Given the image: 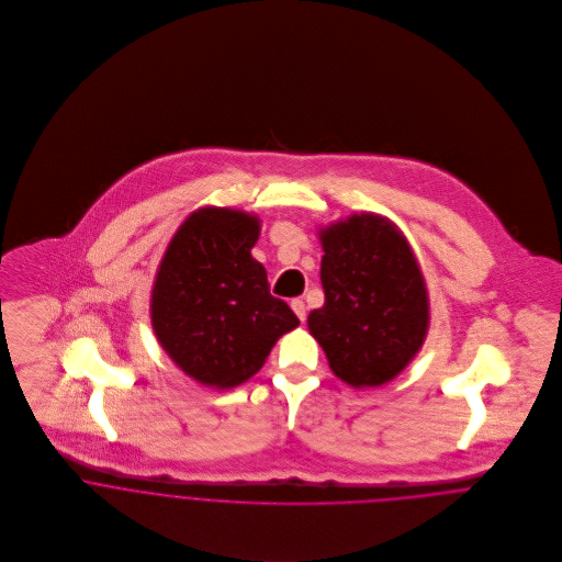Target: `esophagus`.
Instances as JSON below:
<instances>
[{
    "instance_id": "esophagus-1",
    "label": "esophagus",
    "mask_w": 562,
    "mask_h": 562,
    "mask_svg": "<svg viewBox=\"0 0 562 562\" xmlns=\"http://www.w3.org/2000/svg\"><path fill=\"white\" fill-rule=\"evenodd\" d=\"M290 305H292V310H294V314H296V316H299V321L305 322V318H307V307H305V303H303V301H301V299H294V301H292V303H290Z\"/></svg>"
}]
</instances>
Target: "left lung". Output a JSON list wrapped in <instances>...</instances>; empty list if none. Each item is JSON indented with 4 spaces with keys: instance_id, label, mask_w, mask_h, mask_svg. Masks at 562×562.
<instances>
[{
    "instance_id": "1",
    "label": "left lung",
    "mask_w": 562,
    "mask_h": 562,
    "mask_svg": "<svg viewBox=\"0 0 562 562\" xmlns=\"http://www.w3.org/2000/svg\"><path fill=\"white\" fill-rule=\"evenodd\" d=\"M324 305L307 318L328 368L355 390L394 381L430 324L424 274L390 218L361 212L321 227Z\"/></svg>"
}]
</instances>
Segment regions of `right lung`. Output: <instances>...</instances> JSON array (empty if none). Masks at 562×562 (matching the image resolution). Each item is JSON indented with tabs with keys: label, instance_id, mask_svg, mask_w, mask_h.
I'll return each mask as SVG.
<instances>
[{
	"label": "right lung",
	"instance_id": "right-lung-1",
	"mask_svg": "<svg viewBox=\"0 0 562 562\" xmlns=\"http://www.w3.org/2000/svg\"><path fill=\"white\" fill-rule=\"evenodd\" d=\"M261 221L232 207L194 210L175 232L151 290L164 352L196 383L232 390L255 376L277 339L301 322L268 290L250 255Z\"/></svg>",
	"mask_w": 562,
	"mask_h": 562
}]
</instances>
